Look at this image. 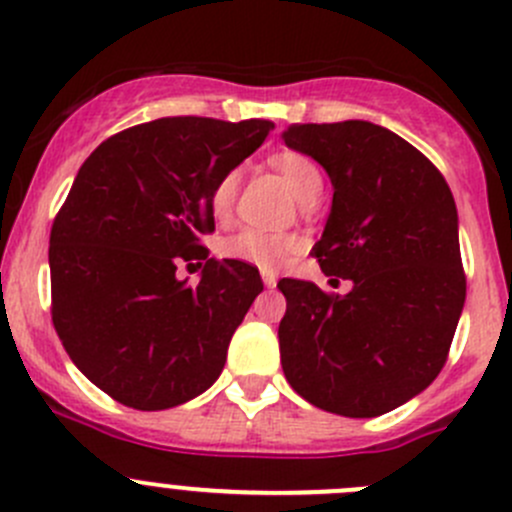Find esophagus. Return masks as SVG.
Returning a JSON list of instances; mask_svg holds the SVG:
<instances>
[{
    "label": "esophagus",
    "instance_id": "34e87169",
    "mask_svg": "<svg viewBox=\"0 0 512 512\" xmlns=\"http://www.w3.org/2000/svg\"><path fill=\"white\" fill-rule=\"evenodd\" d=\"M262 282H265V287H275L277 285L275 272H262Z\"/></svg>",
    "mask_w": 512,
    "mask_h": 512
}]
</instances>
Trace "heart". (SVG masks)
Masks as SVG:
<instances>
[{
	"label": "heart",
	"mask_w": 512,
	"mask_h": 512,
	"mask_svg": "<svg viewBox=\"0 0 512 512\" xmlns=\"http://www.w3.org/2000/svg\"><path fill=\"white\" fill-rule=\"evenodd\" d=\"M270 165L285 178L294 198H299L302 203H312L322 193L324 175L319 170V165L307 153L280 151L270 158ZM237 185H240V173L230 170L210 190V213L220 223H225L232 215L237 198ZM299 250H302V240L297 235H289V232H265L255 230V227H247V230L225 237L223 245H220V255L225 260L245 262V265L265 272L285 265L289 257L297 255Z\"/></svg>",
	"instance_id": "heart-1"
}]
</instances>
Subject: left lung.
Masks as SVG:
<instances>
[{
	"mask_svg": "<svg viewBox=\"0 0 512 512\" xmlns=\"http://www.w3.org/2000/svg\"><path fill=\"white\" fill-rule=\"evenodd\" d=\"M282 141L332 178L312 255L324 275L354 282L342 297L280 280L282 369L317 409L381 416L441 374L466 302L451 188L418 148L369 121L297 123Z\"/></svg>",
	"mask_w": 512,
	"mask_h": 512,
	"instance_id": "obj_1",
	"label": "left lung"
}]
</instances>
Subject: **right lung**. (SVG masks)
<instances>
[{"label": "right lung", "mask_w": 512, "mask_h": 512, "mask_svg": "<svg viewBox=\"0 0 512 512\" xmlns=\"http://www.w3.org/2000/svg\"><path fill=\"white\" fill-rule=\"evenodd\" d=\"M270 121L170 116L84 160L49 237L51 322L81 374L118 404L173 409L203 394L262 292L257 267L213 260L210 190L262 146ZM183 261L204 275L190 288Z\"/></svg>", "instance_id": "1"}]
</instances>
